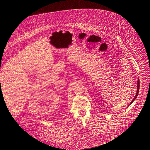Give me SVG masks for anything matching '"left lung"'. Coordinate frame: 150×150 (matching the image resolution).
Masks as SVG:
<instances>
[{
    "label": "left lung",
    "mask_w": 150,
    "mask_h": 150,
    "mask_svg": "<svg viewBox=\"0 0 150 150\" xmlns=\"http://www.w3.org/2000/svg\"><path fill=\"white\" fill-rule=\"evenodd\" d=\"M139 86H140V84H139V79H138V80H137V92H136V95H135V96H134V98H133V100L132 101V102L129 103V105H130L131 104H132V103L135 100V99H136V98H137V95H138V93H139Z\"/></svg>",
    "instance_id": "1"
}]
</instances>
